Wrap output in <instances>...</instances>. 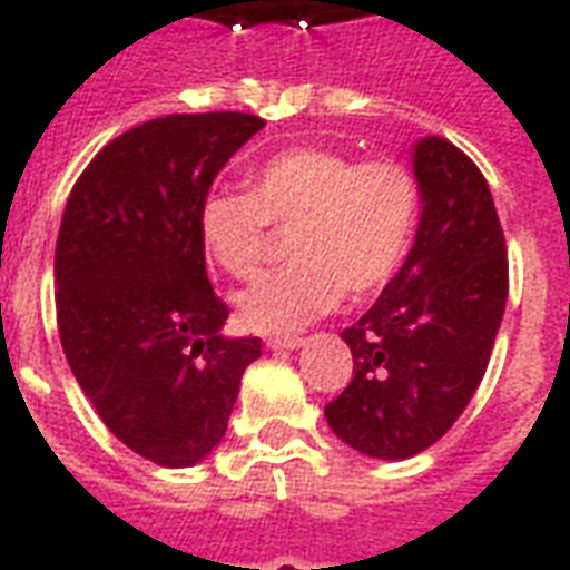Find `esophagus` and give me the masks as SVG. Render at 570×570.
I'll use <instances>...</instances> for the list:
<instances>
[{"label": "esophagus", "instance_id": "1", "mask_svg": "<svg viewBox=\"0 0 570 570\" xmlns=\"http://www.w3.org/2000/svg\"><path fill=\"white\" fill-rule=\"evenodd\" d=\"M266 346L268 348H298V346H304V337H298V334H284V337H268Z\"/></svg>", "mask_w": 570, "mask_h": 570}]
</instances>
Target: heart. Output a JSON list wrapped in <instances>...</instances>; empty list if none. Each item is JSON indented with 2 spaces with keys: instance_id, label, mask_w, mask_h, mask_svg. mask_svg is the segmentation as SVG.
Here are the masks:
<instances>
[{
  "instance_id": "heart-1",
  "label": "heart",
  "mask_w": 570,
  "mask_h": 570,
  "mask_svg": "<svg viewBox=\"0 0 570 570\" xmlns=\"http://www.w3.org/2000/svg\"><path fill=\"white\" fill-rule=\"evenodd\" d=\"M420 215V183L399 159L289 147L248 177V195L213 191L197 209L206 254L236 281L266 263L268 227L289 230V266L263 277L236 307L250 331H293L328 313L346 289L364 298L396 275Z\"/></svg>"
}]
</instances>
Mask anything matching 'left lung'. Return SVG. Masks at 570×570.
<instances>
[{
	"label": "left lung",
	"instance_id": "obj_1",
	"mask_svg": "<svg viewBox=\"0 0 570 570\" xmlns=\"http://www.w3.org/2000/svg\"><path fill=\"white\" fill-rule=\"evenodd\" d=\"M423 215L405 266L343 331L352 381L325 405L340 441L411 459L441 441L476 393L509 298L505 236L485 177L441 136L414 147Z\"/></svg>",
	"mask_w": 570,
	"mask_h": 570
}]
</instances>
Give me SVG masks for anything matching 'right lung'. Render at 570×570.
<instances>
[{"mask_svg":"<svg viewBox=\"0 0 570 570\" xmlns=\"http://www.w3.org/2000/svg\"><path fill=\"white\" fill-rule=\"evenodd\" d=\"M266 127L245 111L165 115L102 147L56 242L58 337L109 432L141 459L191 468L227 432L259 337H224L197 209Z\"/></svg>","mask_w":570,"mask_h":570,"instance_id":"1","label":"right lung"}]
</instances>
